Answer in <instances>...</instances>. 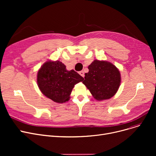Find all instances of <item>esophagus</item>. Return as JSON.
I'll list each match as a JSON object with an SVG mask.
<instances>
[{
  "label": "esophagus",
  "instance_id": "obj_1",
  "mask_svg": "<svg viewBox=\"0 0 156 156\" xmlns=\"http://www.w3.org/2000/svg\"><path fill=\"white\" fill-rule=\"evenodd\" d=\"M79 74H80V75L81 76H82V77H84V72L83 71H80L79 72Z\"/></svg>",
  "mask_w": 156,
  "mask_h": 156
}]
</instances>
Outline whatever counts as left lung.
I'll return each mask as SVG.
<instances>
[{"label":"left lung","instance_id":"obj_1","mask_svg":"<svg viewBox=\"0 0 156 156\" xmlns=\"http://www.w3.org/2000/svg\"><path fill=\"white\" fill-rule=\"evenodd\" d=\"M83 83L94 99L97 101L109 99L117 92L121 83L118 69L112 63L94 60L88 67Z\"/></svg>","mask_w":156,"mask_h":156}]
</instances>
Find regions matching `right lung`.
<instances>
[{
  "label": "right lung",
  "instance_id": "1",
  "mask_svg": "<svg viewBox=\"0 0 156 156\" xmlns=\"http://www.w3.org/2000/svg\"><path fill=\"white\" fill-rule=\"evenodd\" d=\"M83 80L75 70L68 71L59 61L45 62L37 73V84L40 91L57 103L69 101L74 86Z\"/></svg>",
  "mask_w": 156,
  "mask_h": 156
}]
</instances>
